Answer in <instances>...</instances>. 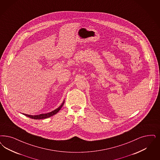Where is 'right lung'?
Masks as SVG:
<instances>
[{
	"instance_id": "right-lung-1",
	"label": "right lung",
	"mask_w": 160,
	"mask_h": 160,
	"mask_svg": "<svg viewBox=\"0 0 160 160\" xmlns=\"http://www.w3.org/2000/svg\"><path fill=\"white\" fill-rule=\"evenodd\" d=\"M64 103V100L63 101V102L61 103V105L58 108H57L55 110H52V112H50L49 113H43V114H40V115H27V114H25L23 113L24 115L28 116L29 118H31V119H46L48 118H50L51 116H53L55 115L56 113H57L59 110H60L61 108L62 107V106Z\"/></svg>"
}]
</instances>
